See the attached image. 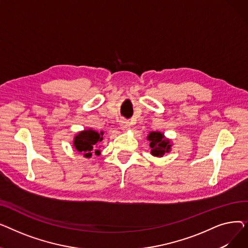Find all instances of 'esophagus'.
I'll return each mask as SVG.
<instances>
[{
    "mask_svg": "<svg viewBox=\"0 0 248 248\" xmlns=\"http://www.w3.org/2000/svg\"><path fill=\"white\" fill-rule=\"evenodd\" d=\"M129 126H131V124H129V122H127V121H125V120H123V121L121 122V128H122V131L126 132L127 129L129 128Z\"/></svg>",
    "mask_w": 248,
    "mask_h": 248,
    "instance_id": "obj_1",
    "label": "esophagus"
}]
</instances>
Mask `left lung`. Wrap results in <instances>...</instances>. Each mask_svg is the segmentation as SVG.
<instances>
[{
	"mask_svg": "<svg viewBox=\"0 0 248 248\" xmlns=\"http://www.w3.org/2000/svg\"><path fill=\"white\" fill-rule=\"evenodd\" d=\"M148 140H150L151 154L155 157H163L166 153L171 151V140L165 138L164 134L160 132H151Z\"/></svg>",
	"mask_w": 248,
	"mask_h": 248,
	"instance_id": "1",
	"label": "left lung"
}]
</instances>
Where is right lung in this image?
Segmentation results:
<instances>
[{"mask_svg": "<svg viewBox=\"0 0 248 248\" xmlns=\"http://www.w3.org/2000/svg\"><path fill=\"white\" fill-rule=\"evenodd\" d=\"M102 136L103 132L97 133L91 128L85 129L74 137L73 146L78 152L82 153L85 158H90L93 154L97 155L100 154L97 145L102 140Z\"/></svg>", "mask_w": 248, "mask_h": 248, "instance_id": "obj_1", "label": "right lung"}]
</instances>
